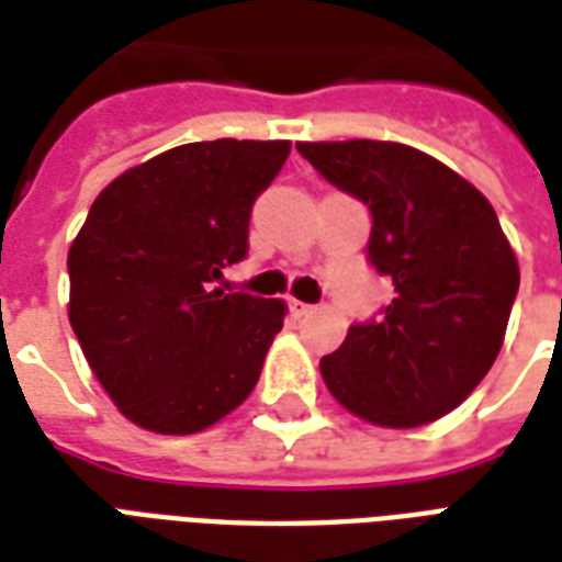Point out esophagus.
<instances>
[{"mask_svg":"<svg viewBox=\"0 0 562 562\" xmlns=\"http://www.w3.org/2000/svg\"><path fill=\"white\" fill-rule=\"evenodd\" d=\"M289 310H292V316H310V313H313V310H316V306L313 304H304V301H289Z\"/></svg>","mask_w":562,"mask_h":562,"instance_id":"1","label":"esophagus"}]
</instances>
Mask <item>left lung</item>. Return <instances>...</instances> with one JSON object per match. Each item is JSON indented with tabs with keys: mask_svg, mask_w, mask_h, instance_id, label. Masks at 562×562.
Segmentation results:
<instances>
[{
	"mask_svg": "<svg viewBox=\"0 0 562 562\" xmlns=\"http://www.w3.org/2000/svg\"><path fill=\"white\" fill-rule=\"evenodd\" d=\"M330 186L364 201L367 258L394 297L355 322L322 379L379 427H422L487 376L518 294V258L491 201L422 149L394 140L297 144Z\"/></svg>",
	"mask_w": 562,
	"mask_h": 562,
	"instance_id": "left-lung-1",
	"label": "left lung"
}]
</instances>
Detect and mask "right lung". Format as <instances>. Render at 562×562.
I'll return each instance as SVG.
<instances>
[{
  "instance_id": "1",
  "label": "right lung",
  "mask_w": 562,
  "mask_h": 562,
  "mask_svg": "<svg viewBox=\"0 0 562 562\" xmlns=\"http://www.w3.org/2000/svg\"><path fill=\"white\" fill-rule=\"evenodd\" d=\"M289 140H198L120 173L68 249V322L128 422L198 434L256 389L285 304L216 282Z\"/></svg>"
}]
</instances>
